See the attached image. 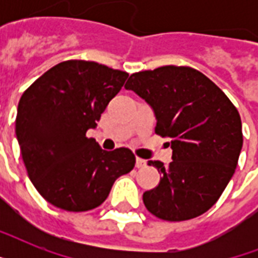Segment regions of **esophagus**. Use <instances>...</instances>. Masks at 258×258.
<instances>
[{"label":"esophagus","mask_w":258,"mask_h":258,"mask_svg":"<svg viewBox=\"0 0 258 258\" xmlns=\"http://www.w3.org/2000/svg\"><path fill=\"white\" fill-rule=\"evenodd\" d=\"M135 166H137V169H142V167H145L146 166V161L145 159H141V158H137Z\"/></svg>","instance_id":"obj_1"}]
</instances>
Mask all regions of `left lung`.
<instances>
[{
	"label": "left lung",
	"instance_id": "8db88e82",
	"mask_svg": "<svg viewBox=\"0 0 258 258\" xmlns=\"http://www.w3.org/2000/svg\"><path fill=\"white\" fill-rule=\"evenodd\" d=\"M124 87L151 105L155 134L169 138L172 149L169 165L149 162L162 176L157 187L143 192L147 210L171 222L208 212L232 179L242 149V125L234 104L190 67L137 72Z\"/></svg>",
	"mask_w": 258,
	"mask_h": 258
}]
</instances>
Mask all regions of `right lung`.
Listing matches in <instances>:
<instances>
[{
	"label": "right lung",
	"instance_id": "add662e5",
	"mask_svg": "<svg viewBox=\"0 0 258 258\" xmlns=\"http://www.w3.org/2000/svg\"><path fill=\"white\" fill-rule=\"evenodd\" d=\"M127 78V72L99 62L68 60L22 93L16 117L22 161L34 187L56 208L92 210L113 182L134 169L131 150L104 151L86 135Z\"/></svg>",
	"mask_w": 258,
	"mask_h": 258
}]
</instances>
